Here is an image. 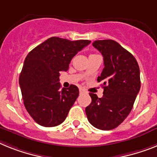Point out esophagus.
I'll list each match as a JSON object with an SVG mask.
<instances>
[{
  "label": "esophagus",
  "mask_w": 157,
  "mask_h": 157,
  "mask_svg": "<svg viewBox=\"0 0 157 157\" xmlns=\"http://www.w3.org/2000/svg\"><path fill=\"white\" fill-rule=\"evenodd\" d=\"M79 92H80V93H81H81H85V90H84V89H79Z\"/></svg>",
  "instance_id": "34e87169"
}]
</instances>
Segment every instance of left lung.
<instances>
[{"mask_svg": "<svg viewBox=\"0 0 157 157\" xmlns=\"http://www.w3.org/2000/svg\"><path fill=\"white\" fill-rule=\"evenodd\" d=\"M105 68L97 81L102 82L103 97L89 93L92 102L85 108L87 118L95 128L111 130L119 126L133 107L140 89L138 63L128 51L113 40H95Z\"/></svg>", "mask_w": 157, "mask_h": 157, "instance_id": "8db88e82", "label": "left lung"}]
</instances>
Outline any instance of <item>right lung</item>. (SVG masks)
Here are the masks:
<instances>
[{
	"instance_id": "add662e5",
	"label": "right lung",
	"mask_w": 157,
	"mask_h": 157,
	"mask_svg": "<svg viewBox=\"0 0 157 157\" xmlns=\"http://www.w3.org/2000/svg\"><path fill=\"white\" fill-rule=\"evenodd\" d=\"M90 42L52 36L27 55L19 84L25 107L40 125L54 127L66 119L79 89L74 85L60 89V72H66L72 57Z\"/></svg>"
}]
</instances>
